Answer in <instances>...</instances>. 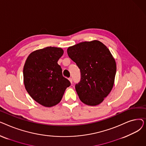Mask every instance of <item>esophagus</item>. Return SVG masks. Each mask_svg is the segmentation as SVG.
Returning a JSON list of instances; mask_svg holds the SVG:
<instances>
[{"label":"esophagus","mask_w":146,"mask_h":146,"mask_svg":"<svg viewBox=\"0 0 146 146\" xmlns=\"http://www.w3.org/2000/svg\"><path fill=\"white\" fill-rule=\"evenodd\" d=\"M68 80L70 81V82L71 83H72V82H73V80H72V78H70L68 79Z\"/></svg>","instance_id":"34e87169"}]
</instances>
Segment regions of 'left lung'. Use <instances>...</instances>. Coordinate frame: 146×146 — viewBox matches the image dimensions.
I'll use <instances>...</instances> for the list:
<instances>
[{
  "mask_svg": "<svg viewBox=\"0 0 146 146\" xmlns=\"http://www.w3.org/2000/svg\"><path fill=\"white\" fill-rule=\"evenodd\" d=\"M80 68V82L75 86L80 101L95 106L102 103L113 86L116 62L109 49L98 40L82 42L67 48Z\"/></svg>",
  "mask_w": 146,
  "mask_h": 146,
  "instance_id": "left-lung-1",
  "label": "left lung"
}]
</instances>
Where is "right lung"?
<instances>
[{"instance_id": "add662e5", "label": "right lung", "mask_w": 146, "mask_h": 146, "mask_svg": "<svg viewBox=\"0 0 146 146\" xmlns=\"http://www.w3.org/2000/svg\"><path fill=\"white\" fill-rule=\"evenodd\" d=\"M63 53L61 48L47 47L32 52L25 61L23 70L25 88L31 97L44 106L58 104L70 85L57 63Z\"/></svg>"}]
</instances>
